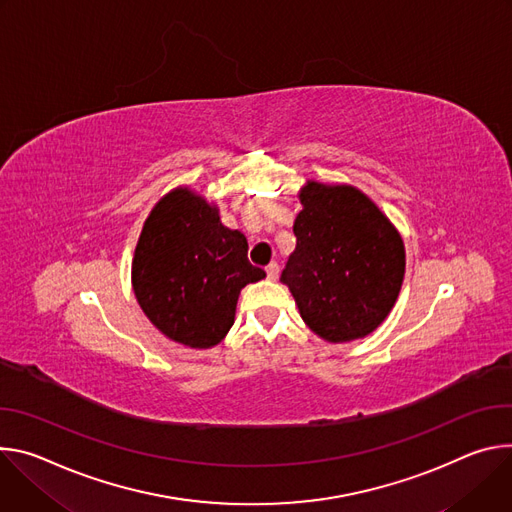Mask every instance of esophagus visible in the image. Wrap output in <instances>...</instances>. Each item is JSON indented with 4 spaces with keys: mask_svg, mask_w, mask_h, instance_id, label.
Here are the masks:
<instances>
[{
    "mask_svg": "<svg viewBox=\"0 0 512 512\" xmlns=\"http://www.w3.org/2000/svg\"><path fill=\"white\" fill-rule=\"evenodd\" d=\"M278 272H280V268H278L276 262H270V264L266 266V274H268L270 280H276V278H278Z\"/></svg>",
    "mask_w": 512,
    "mask_h": 512,
    "instance_id": "34e87169",
    "label": "esophagus"
}]
</instances>
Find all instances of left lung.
Returning <instances> with one entry per match:
<instances>
[{
    "instance_id": "left-lung-1",
    "label": "left lung",
    "mask_w": 512,
    "mask_h": 512,
    "mask_svg": "<svg viewBox=\"0 0 512 512\" xmlns=\"http://www.w3.org/2000/svg\"><path fill=\"white\" fill-rule=\"evenodd\" d=\"M293 232L297 246L282 270L307 327L346 344L382 325L405 278V242L358 187L309 179Z\"/></svg>"
}]
</instances>
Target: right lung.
<instances>
[{
  "instance_id": "right-lung-1",
  "label": "right lung",
  "mask_w": 512,
  "mask_h": 512,
  "mask_svg": "<svg viewBox=\"0 0 512 512\" xmlns=\"http://www.w3.org/2000/svg\"><path fill=\"white\" fill-rule=\"evenodd\" d=\"M266 272L219 207L191 187L168 191L148 213L132 258V289L150 323L173 342L207 350L232 329L242 289Z\"/></svg>"
}]
</instances>
